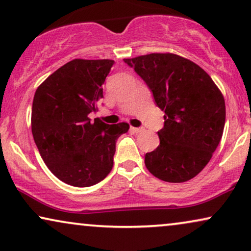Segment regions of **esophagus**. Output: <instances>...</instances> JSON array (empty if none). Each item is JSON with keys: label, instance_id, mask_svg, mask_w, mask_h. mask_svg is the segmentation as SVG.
<instances>
[{"label": "esophagus", "instance_id": "1", "mask_svg": "<svg viewBox=\"0 0 251 251\" xmlns=\"http://www.w3.org/2000/svg\"><path fill=\"white\" fill-rule=\"evenodd\" d=\"M130 130H131L133 133H139V132H143L144 131V128H135V126H131V128H130Z\"/></svg>", "mask_w": 251, "mask_h": 251}]
</instances>
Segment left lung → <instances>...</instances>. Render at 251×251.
Returning a JSON list of instances; mask_svg holds the SVG:
<instances>
[{
  "label": "left lung",
  "mask_w": 251,
  "mask_h": 251,
  "mask_svg": "<svg viewBox=\"0 0 251 251\" xmlns=\"http://www.w3.org/2000/svg\"><path fill=\"white\" fill-rule=\"evenodd\" d=\"M145 81L164 126L160 145L146 153L145 166L161 180L183 183L201 173L221 142L225 100L211 77L193 61L174 53L123 59Z\"/></svg>",
  "instance_id": "obj_1"
}]
</instances>
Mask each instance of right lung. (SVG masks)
<instances>
[{"label":"right lung","mask_w":251,"mask_h":251,"mask_svg":"<svg viewBox=\"0 0 251 251\" xmlns=\"http://www.w3.org/2000/svg\"><path fill=\"white\" fill-rule=\"evenodd\" d=\"M111 59H74L37 88L32 107V133L44 163L64 183L88 187L111 173L116 140L126 122L109 126L89 114L97 111Z\"/></svg>","instance_id":"right-lung-1"}]
</instances>
